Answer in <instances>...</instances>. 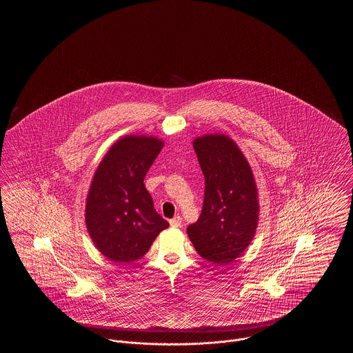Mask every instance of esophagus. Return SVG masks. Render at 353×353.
Wrapping results in <instances>:
<instances>
[{
  "label": "esophagus",
  "mask_w": 353,
  "mask_h": 353,
  "mask_svg": "<svg viewBox=\"0 0 353 353\" xmlns=\"http://www.w3.org/2000/svg\"><path fill=\"white\" fill-rule=\"evenodd\" d=\"M181 217L180 216H176V217H173V219L169 221V223H170V226L172 228H180L181 226Z\"/></svg>",
  "instance_id": "esophagus-1"
}]
</instances>
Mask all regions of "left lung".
Instances as JSON below:
<instances>
[{"label":"left lung","mask_w":353,"mask_h":353,"mask_svg":"<svg viewBox=\"0 0 353 353\" xmlns=\"http://www.w3.org/2000/svg\"><path fill=\"white\" fill-rule=\"evenodd\" d=\"M205 177L201 216L186 233L196 252L214 265L233 262L252 243L259 221L252 167L234 140L208 134L193 140Z\"/></svg>","instance_id":"left-lung-1"}]
</instances>
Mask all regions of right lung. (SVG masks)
I'll return each mask as SVG.
<instances>
[{
	"mask_svg": "<svg viewBox=\"0 0 353 353\" xmlns=\"http://www.w3.org/2000/svg\"><path fill=\"white\" fill-rule=\"evenodd\" d=\"M164 141L127 134L117 140L95 170L85 200V226L95 248L108 259L130 263L150 250L169 226L153 208L144 177Z\"/></svg>",
	"mask_w": 353,
	"mask_h": 353,
	"instance_id": "right-lung-1",
	"label": "right lung"
}]
</instances>
